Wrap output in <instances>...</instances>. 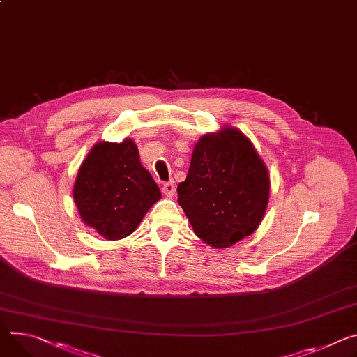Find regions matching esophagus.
I'll use <instances>...</instances> for the list:
<instances>
[{"label": "esophagus", "instance_id": "obj_1", "mask_svg": "<svg viewBox=\"0 0 357 357\" xmlns=\"http://www.w3.org/2000/svg\"><path fill=\"white\" fill-rule=\"evenodd\" d=\"M175 192H176V186H175L174 181H169V182L164 183V186H162V193H164V195H167V197H169V198L175 195Z\"/></svg>", "mask_w": 357, "mask_h": 357}]
</instances>
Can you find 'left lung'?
<instances>
[{"label":"left lung","instance_id":"1","mask_svg":"<svg viewBox=\"0 0 357 357\" xmlns=\"http://www.w3.org/2000/svg\"><path fill=\"white\" fill-rule=\"evenodd\" d=\"M269 175L252 142L236 128L204 135L193 148L178 204L193 232L213 248L252 235L269 201Z\"/></svg>","mask_w":357,"mask_h":357}]
</instances>
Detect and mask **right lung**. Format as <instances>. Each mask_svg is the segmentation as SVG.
<instances>
[{
	"label": "right lung",
	"mask_w": 357,
	"mask_h": 357,
	"mask_svg": "<svg viewBox=\"0 0 357 357\" xmlns=\"http://www.w3.org/2000/svg\"><path fill=\"white\" fill-rule=\"evenodd\" d=\"M158 199L159 186L141 165L132 139L96 144L74 185L81 219L108 241L131 235Z\"/></svg>",
	"instance_id": "1"
}]
</instances>
